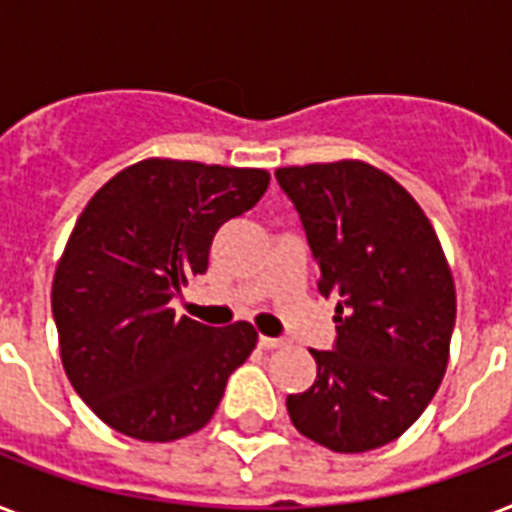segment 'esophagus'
<instances>
[{
  "mask_svg": "<svg viewBox=\"0 0 512 512\" xmlns=\"http://www.w3.org/2000/svg\"><path fill=\"white\" fill-rule=\"evenodd\" d=\"M284 345H287V340H284V337L260 335V348H263V350H279V348H284Z\"/></svg>",
  "mask_w": 512,
  "mask_h": 512,
  "instance_id": "34e87169",
  "label": "esophagus"
}]
</instances>
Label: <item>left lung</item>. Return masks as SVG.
<instances>
[{"label": "left lung", "instance_id": "8db88e82", "mask_svg": "<svg viewBox=\"0 0 512 512\" xmlns=\"http://www.w3.org/2000/svg\"><path fill=\"white\" fill-rule=\"evenodd\" d=\"M303 220L319 292L335 300V350H311L316 382L287 396L289 420L332 452L396 441L449 364L457 292L433 225L404 185L358 159L279 167Z\"/></svg>", "mask_w": 512, "mask_h": 512}]
</instances>
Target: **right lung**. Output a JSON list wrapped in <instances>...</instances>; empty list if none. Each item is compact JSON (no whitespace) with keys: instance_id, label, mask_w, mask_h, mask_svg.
<instances>
[{"instance_id":"1","label":"right lung","mask_w":512,"mask_h":512,"mask_svg":"<svg viewBox=\"0 0 512 512\" xmlns=\"http://www.w3.org/2000/svg\"><path fill=\"white\" fill-rule=\"evenodd\" d=\"M268 183L265 170L154 156L87 201L55 268L52 316L68 380L108 428L167 444L212 420L257 332L175 319L170 300Z\"/></svg>"}]
</instances>
